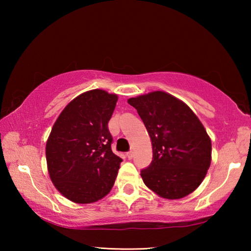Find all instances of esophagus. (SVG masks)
<instances>
[{"instance_id":"esophagus-1","label":"esophagus","mask_w":251,"mask_h":251,"mask_svg":"<svg viewBox=\"0 0 251 251\" xmlns=\"http://www.w3.org/2000/svg\"><path fill=\"white\" fill-rule=\"evenodd\" d=\"M127 157H128L129 159H131L132 157H134V151L130 150L128 153H127Z\"/></svg>"}]
</instances>
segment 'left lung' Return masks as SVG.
Returning <instances> with one entry per match:
<instances>
[{
  "instance_id": "8db88e82",
  "label": "left lung",
  "mask_w": 251,
  "mask_h": 251,
  "mask_svg": "<svg viewBox=\"0 0 251 251\" xmlns=\"http://www.w3.org/2000/svg\"><path fill=\"white\" fill-rule=\"evenodd\" d=\"M150 135L153 158L141 170L143 182L159 196L178 200L204 180L211 161V141L188 105L164 92L127 100Z\"/></svg>"
}]
</instances>
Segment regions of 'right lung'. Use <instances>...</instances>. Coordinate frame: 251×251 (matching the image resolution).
Segmentation results:
<instances>
[{"instance_id": "obj_1", "label": "right lung", "mask_w": 251, "mask_h": 251, "mask_svg": "<svg viewBox=\"0 0 251 251\" xmlns=\"http://www.w3.org/2000/svg\"><path fill=\"white\" fill-rule=\"evenodd\" d=\"M117 96L94 89L77 96L58 117L46 143L52 183L78 204L97 201L109 193L121 157L112 152L108 123Z\"/></svg>"}]
</instances>
